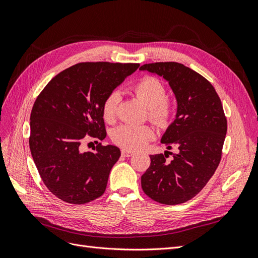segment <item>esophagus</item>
Here are the masks:
<instances>
[{"instance_id":"1","label":"esophagus","mask_w":258,"mask_h":258,"mask_svg":"<svg viewBox=\"0 0 258 258\" xmlns=\"http://www.w3.org/2000/svg\"><path fill=\"white\" fill-rule=\"evenodd\" d=\"M135 153L131 152V151H127V150H122L121 151V155L123 156V157H131L132 155H134Z\"/></svg>"}]
</instances>
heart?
Listing matches in <instances>:
<instances>
[{
	"instance_id": "heart-1",
	"label": "heart",
	"mask_w": 258,
	"mask_h": 258,
	"mask_svg": "<svg viewBox=\"0 0 258 258\" xmlns=\"http://www.w3.org/2000/svg\"><path fill=\"white\" fill-rule=\"evenodd\" d=\"M132 91L148 107V116L155 123L161 127L168 126L174 114V103L166 97L165 84L155 76H145L132 87ZM119 102L120 95L116 90L108 93L104 99L101 112L106 122L112 123L115 121ZM154 137L155 130L148 124H121L113 131L112 135L113 142L127 151L139 150Z\"/></svg>"
}]
</instances>
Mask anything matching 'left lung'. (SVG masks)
<instances>
[{
    "mask_svg": "<svg viewBox=\"0 0 258 258\" xmlns=\"http://www.w3.org/2000/svg\"><path fill=\"white\" fill-rule=\"evenodd\" d=\"M140 70L169 82L177 113L161 139L177 153L168 162L166 152L151 155V166L141 177L142 189L151 199L174 206L190 200L213 176L222 158L227 119L221 99L208 80L177 62H155Z\"/></svg>",
    "mask_w": 258,
    "mask_h": 258,
    "instance_id": "1",
    "label": "left lung"
}]
</instances>
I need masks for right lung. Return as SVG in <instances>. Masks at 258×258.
Wrapping results in <instances>:
<instances>
[{"instance_id":"obj_1","label":"right lung","mask_w":258,"mask_h":258,"mask_svg":"<svg viewBox=\"0 0 258 258\" xmlns=\"http://www.w3.org/2000/svg\"><path fill=\"white\" fill-rule=\"evenodd\" d=\"M139 63L81 62L57 74L36 98L30 116V151L42 181L54 196L84 205L102 196L120 157L99 143L82 152L86 138L106 137L102 103ZM98 142V141H96Z\"/></svg>"}]
</instances>
